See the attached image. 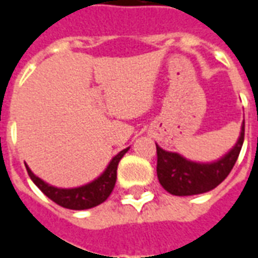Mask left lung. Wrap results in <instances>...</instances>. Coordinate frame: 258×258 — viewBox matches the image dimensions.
Instances as JSON below:
<instances>
[{
	"instance_id": "obj_1",
	"label": "left lung",
	"mask_w": 258,
	"mask_h": 258,
	"mask_svg": "<svg viewBox=\"0 0 258 258\" xmlns=\"http://www.w3.org/2000/svg\"><path fill=\"white\" fill-rule=\"evenodd\" d=\"M245 139V119L240 136L234 147L224 157L210 163L194 162L177 152L166 151L157 144V174L163 188L172 195L188 197L208 192L216 188L229 174L239 157Z\"/></svg>"
}]
</instances>
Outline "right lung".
<instances>
[{
    "label": "right lung",
    "instance_id": "1",
    "mask_svg": "<svg viewBox=\"0 0 258 258\" xmlns=\"http://www.w3.org/2000/svg\"><path fill=\"white\" fill-rule=\"evenodd\" d=\"M127 150H129V147L118 152L115 157L111 159L106 170L101 173L99 177L95 178L90 183L85 184V185L75 187V188L53 187L50 184L45 183L44 180H41L38 176H35L27 165H26V169H27V173H29L30 178L33 180L34 184L48 198L52 199L54 204L60 205L66 209H73V210H85V209L95 208L97 205L103 204L110 197L116 181L118 163L122 159V157L126 154Z\"/></svg>",
    "mask_w": 258,
    "mask_h": 258
}]
</instances>
